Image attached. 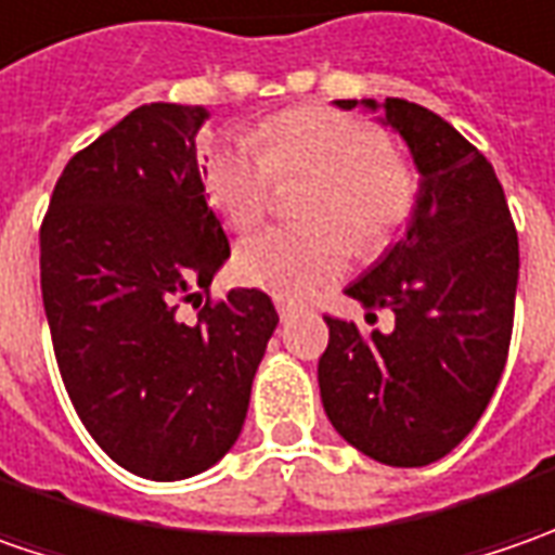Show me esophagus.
<instances>
[{
  "instance_id": "34e87169",
  "label": "esophagus",
  "mask_w": 555,
  "mask_h": 555,
  "mask_svg": "<svg viewBox=\"0 0 555 555\" xmlns=\"http://www.w3.org/2000/svg\"><path fill=\"white\" fill-rule=\"evenodd\" d=\"M278 314H281V321H289L293 314H296V306H289L284 299H278Z\"/></svg>"
}]
</instances>
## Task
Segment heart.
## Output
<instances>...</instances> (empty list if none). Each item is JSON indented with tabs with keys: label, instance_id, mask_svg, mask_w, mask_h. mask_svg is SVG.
Returning <instances> with one entry per match:
<instances>
[{
	"label": "heart",
	"instance_id": "heart-1",
	"mask_svg": "<svg viewBox=\"0 0 555 555\" xmlns=\"http://www.w3.org/2000/svg\"><path fill=\"white\" fill-rule=\"evenodd\" d=\"M314 179L302 201L306 228H268L237 249L249 287L299 302L349 266V242L371 253L411 222L420 203L414 166L392 151L386 129L336 107L306 104L259 126V151L216 141L203 157L206 197L237 231L262 222L274 182Z\"/></svg>",
	"mask_w": 555,
	"mask_h": 555
}]
</instances>
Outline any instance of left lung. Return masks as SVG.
I'll return each instance as SVG.
<instances>
[{
    "mask_svg": "<svg viewBox=\"0 0 555 555\" xmlns=\"http://www.w3.org/2000/svg\"><path fill=\"white\" fill-rule=\"evenodd\" d=\"M352 111L358 101H336ZM376 111V101H364ZM383 122L414 154L420 203L401 241L346 289L395 314L389 333L324 318L318 361L333 429L386 466H426L451 454L501 383L519 281V237L491 163L451 122L404 98Z\"/></svg>",
    "mask_w": 555,
    "mask_h": 555,
    "instance_id": "left-lung-1",
    "label": "left lung"
}]
</instances>
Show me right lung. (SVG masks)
<instances>
[{"label": "right lung", "instance_id": "right-lung-1", "mask_svg": "<svg viewBox=\"0 0 555 555\" xmlns=\"http://www.w3.org/2000/svg\"><path fill=\"white\" fill-rule=\"evenodd\" d=\"M203 119L188 104L135 107L70 157L39 228L64 389L101 451L154 481L197 476L231 451L278 327L262 289L209 299L231 246L203 197ZM182 305L198 318L184 322Z\"/></svg>", "mask_w": 555, "mask_h": 555}]
</instances>
